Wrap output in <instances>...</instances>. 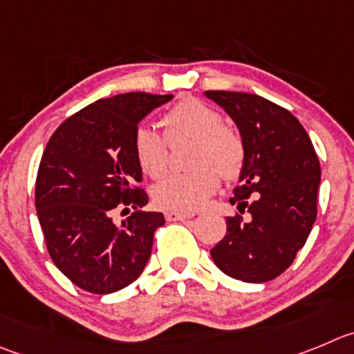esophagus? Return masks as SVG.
Listing matches in <instances>:
<instances>
[{
    "label": "esophagus",
    "mask_w": 354,
    "mask_h": 354,
    "mask_svg": "<svg viewBox=\"0 0 354 354\" xmlns=\"http://www.w3.org/2000/svg\"><path fill=\"white\" fill-rule=\"evenodd\" d=\"M193 214H186V212H167L165 218L167 221H187V218H193Z\"/></svg>",
    "instance_id": "obj_1"
}]
</instances>
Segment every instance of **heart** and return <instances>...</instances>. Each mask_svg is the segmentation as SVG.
Listing matches in <instances>:
<instances>
[{"mask_svg": "<svg viewBox=\"0 0 354 354\" xmlns=\"http://www.w3.org/2000/svg\"><path fill=\"white\" fill-rule=\"evenodd\" d=\"M221 113L196 99L180 100L163 118L168 144L193 140L184 174L170 175L153 187L156 207L174 212L200 208L218 187L222 179H236L243 168V142L233 130L222 127ZM133 156L144 175L161 179L168 167V149L163 137L149 127L133 133Z\"/></svg>", "mask_w": 354, "mask_h": 354, "instance_id": "1", "label": "heart"}]
</instances>
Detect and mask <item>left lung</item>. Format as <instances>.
I'll use <instances>...</instances> for the list:
<instances>
[{
	"mask_svg": "<svg viewBox=\"0 0 354 354\" xmlns=\"http://www.w3.org/2000/svg\"><path fill=\"white\" fill-rule=\"evenodd\" d=\"M205 97L238 127L245 161L231 203L250 214L247 221L241 215L227 217L225 236L210 255L231 278L264 283L294 262L311 233L322 180L318 156L297 118L271 100L222 90L205 92Z\"/></svg>",
	"mask_w": 354,
	"mask_h": 354,
	"instance_id": "1",
	"label": "left lung"
}]
</instances>
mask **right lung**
Listing matches in <instances>:
<instances>
[{"label": "right lung", "instance_id": "right-lung-1", "mask_svg": "<svg viewBox=\"0 0 354 354\" xmlns=\"http://www.w3.org/2000/svg\"><path fill=\"white\" fill-rule=\"evenodd\" d=\"M174 95L130 92L67 118L48 140L36 177V212L53 264L76 287L113 294L146 268L161 212H142V170L133 156L140 121ZM134 214L120 226L116 209Z\"/></svg>", "mask_w": 354, "mask_h": 354}]
</instances>
